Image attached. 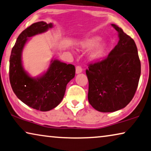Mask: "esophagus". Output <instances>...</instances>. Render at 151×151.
<instances>
[{
	"label": "esophagus",
	"instance_id": "1",
	"mask_svg": "<svg viewBox=\"0 0 151 151\" xmlns=\"http://www.w3.org/2000/svg\"><path fill=\"white\" fill-rule=\"evenodd\" d=\"M82 71H83V69L81 67L79 66L76 67V74H79L81 73H82Z\"/></svg>",
	"mask_w": 151,
	"mask_h": 151
}]
</instances>
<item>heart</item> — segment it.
<instances>
[{
  "instance_id": "heart-1",
  "label": "heart",
  "mask_w": 151,
  "mask_h": 151,
  "mask_svg": "<svg viewBox=\"0 0 151 151\" xmlns=\"http://www.w3.org/2000/svg\"><path fill=\"white\" fill-rule=\"evenodd\" d=\"M100 37L94 36L85 39L81 42L80 48L82 50H89L94 48L89 53V59L92 62L101 61L104 58L107 50V45L104 42H100Z\"/></svg>"
}]
</instances>
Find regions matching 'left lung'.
<instances>
[{"label": "left lung", "instance_id": "obj_1", "mask_svg": "<svg viewBox=\"0 0 151 151\" xmlns=\"http://www.w3.org/2000/svg\"><path fill=\"white\" fill-rule=\"evenodd\" d=\"M119 42L106 58L89 65L88 100L92 107L102 112L125 108L134 98L138 85L141 64L136 45L115 24Z\"/></svg>", "mask_w": 151, "mask_h": 151}]
</instances>
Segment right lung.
<instances>
[{"instance_id":"add662e5","label":"right lung","mask_w":151,"mask_h":151,"mask_svg":"<svg viewBox=\"0 0 151 151\" xmlns=\"http://www.w3.org/2000/svg\"><path fill=\"white\" fill-rule=\"evenodd\" d=\"M53 24L39 22L25 29L13 46L9 60V79L17 97L28 106L40 111H49L62 102L66 85L75 75L73 64L51 60L49 68L37 77H32L22 64V51L29 38L47 32Z\"/></svg>"}]
</instances>
